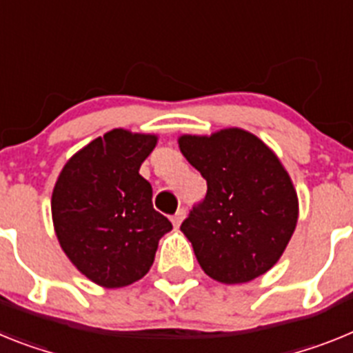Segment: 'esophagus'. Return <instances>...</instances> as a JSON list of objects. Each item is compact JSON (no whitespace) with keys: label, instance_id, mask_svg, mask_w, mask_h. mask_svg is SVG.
<instances>
[{"label":"esophagus","instance_id":"obj_1","mask_svg":"<svg viewBox=\"0 0 353 353\" xmlns=\"http://www.w3.org/2000/svg\"><path fill=\"white\" fill-rule=\"evenodd\" d=\"M185 214H186V211L183 210V208L176 211V214H174V216H172V223H174V225H176V228H179L181 222H183V219H185Z\"/></svg>","mask_w":353,"mask_h":353}]
</instances>
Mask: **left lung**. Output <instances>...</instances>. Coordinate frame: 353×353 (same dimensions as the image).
Masks as SVG:
<instances>
[{
  "instance_id": "1",
  "label": "left lung",
  "mask_w": 353,
  "mask_h": 353,
  "mask_svg": "<svg viewBox=\"0 0 353 353\" xmlns=\"http://www.w3.org/2000/svg\"><path fill=\"white\" fill-rule=\"evenodd\" d=\"M179 149L208 183L181 231L201 268L223 284L249 283L283 256L299 220L286 168L256 134L240 128L183 134Z\"/></svg>"
}]
</instances>
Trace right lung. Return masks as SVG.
<instances>
[{"label": "right lung", "mask_w": 353, "mask_h": 353, "mask_svg": "<svg viewBox=\"0 0 353 353\" xmlns=\"http://www.w3.org/2000/svg\"><path fill=\"white\" fill-rule=\"evenodd\" d=\"M156 134L112 130L62 168L51 197L54 232L76 268L104 288L137 283L172 229L152 208L151 183L139 174Z\"/></svg>", "instance_id": "right-lung-1"}]
</instances>
